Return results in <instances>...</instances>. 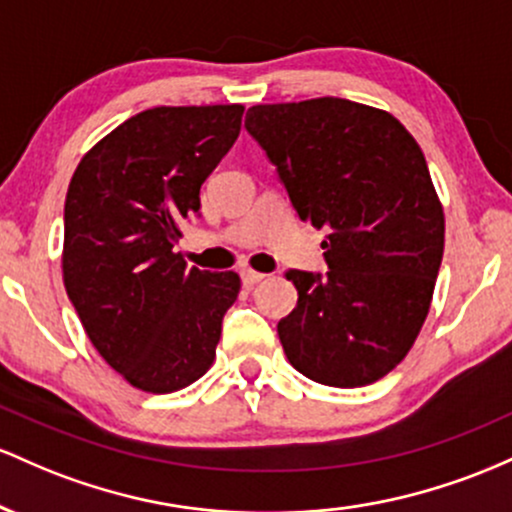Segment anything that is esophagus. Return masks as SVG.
Returning <instances> with one entry per match:
<instances>
[{
    "label": "esophagus",
    "mask_w": 512,
    "mask_h": 512,
    "mask_svg": "<svg viewBox=\"0 0 512 512\" xmlns=\"http://www.w3.org/2000/svg\"><path fill=\"white\" fill-rule=\"evenodd\" d=\"M263 278H266V275L258 273V271H254V268H244V271H241V283H244L246 287H251V285L261 283Z\"/></svg>",
    "instance_id": "34e87169"
}]
</instances>
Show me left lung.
<instances>
[{"label": "left lung", "mask_w": 512, "mask_h": 512, "mask_svg": "<svg viewBox=\"0 0 512 512\" xmlns=\"http://www.w3.org/2000/svg\"><path fill=\"white\" fill-rule=\"evenodd\" d=\"M246 130L278 166L302 222L326 229L331 271H290L278 321L290 365L329 387H365L406 358L433 302L445 215L421 147L382 108L346 99L258 103Z\"/></svg>", "instance_id": "left-lung-1"}]
</instances>
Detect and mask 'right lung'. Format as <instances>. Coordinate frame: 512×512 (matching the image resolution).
<instances>
[{"label": "right lung", "mask_w": 512, "mask_h": 512, "mask_svg": "<svg viewBox=\"0 0 512 512\" xmlns=\"http://www.w3.org/2000/svg\"><path fill=\"white\" fill-rule=\"evenodd\" d=\"M241 116V103L149 108L96 142L67 188V297L91 346L142 392L200 380L239 295L237 273L188 268L174 246Z\"/></svg>", "instance_id": "obj_1"}]
</instances>
